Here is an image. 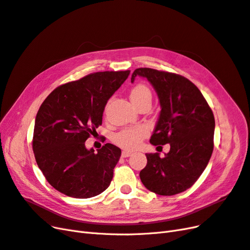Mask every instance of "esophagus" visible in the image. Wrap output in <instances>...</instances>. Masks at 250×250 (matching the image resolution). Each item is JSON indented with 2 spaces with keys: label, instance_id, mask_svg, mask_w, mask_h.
<instances>
[{
  "label": "esophagus",
  "instance_id": "esophagus-1",
  "mask_svg": "<svg viewBox=\"0 0 250 250\" xmlns=\"http://www.w3.org/2000/svg\"><path fill=\"white\" fill-rule=\"evenodd\" d=\"M131 154H132V153L129 152V151H126V150L122 151V157H128V156H130Z\"/></svg>",
  "mask_w": 250,
  "mask_h": 250
}]
</instances>
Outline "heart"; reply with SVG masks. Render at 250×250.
<instances>
[{
  "instance_id": "heart-1",
  "label": "heart",
  "mask_w": 250,
  "mask_h": 250,
  "mask_svg": "<svg viewBox=\"0 0 250 250\" xmlns=\"http://www.w3.org/2000/svg\"><path fill=\"white\" fill-rule=\"evenodd\" d=\"M151 98H152V95H151L150 89L143 84L134 86L130 92V100L133 105H137L138 103L145 100L151 101ZM147 134L148 129L146 127H129L116 133L115 137H113V142L121 148H124L126 150H134L141 145L142 141L147 137Z\"/></svg>"
}]
</instances>
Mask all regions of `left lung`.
I'll list each match as a JSON object with an SVG mask.
<instances>
[{
  "label": "left lung",
  "mask_w": 250,
  "mask_h": 250,
  "mask_svg": "<svg viewBox=\"0 0 250 250\" xmlns=\"http://www.w3.org/2000/svg\"><path fill=\"white\" fill-rule=\"evenodd\" d=\"M146 78L161 105L150 143L170 144L164 157L147 153V165L140 172L143 185L157 195L171 196L191 188L207 168L214 149L215 119L201 92L190 80L173 73L149 67L131 76Z\"/></svg>",
  "instance_id": "obj_1"
}]
</instances>
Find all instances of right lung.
I'll use <instances>...</instances> for the list:
<instances>
[{"label": "right lung", "mask_w": 250, "mask_h": 250, "mask_svg": "<svg viewBox=\"0 0 250 250\" xmlns=\"http://www.w3.org/2000/svg\"><path fill=\"white\" fill-rule=\"evenodd\" d=\"M130 71L98 72L55 88L35 118L33 152L48 183L73 198H90L109 187L121 149L105 144L95 150L85 141L102 124L109 98Z\"/></svg>", "instance_id": "1"}]
</instances>
